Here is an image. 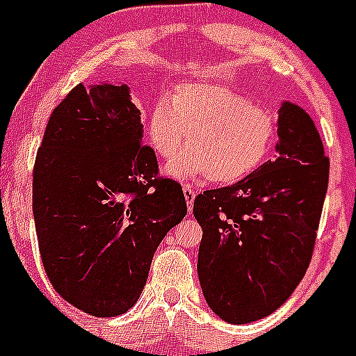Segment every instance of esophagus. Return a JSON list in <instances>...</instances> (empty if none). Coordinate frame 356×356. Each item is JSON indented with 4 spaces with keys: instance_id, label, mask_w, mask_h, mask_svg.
I'll return each mask as SVG.
<instances>
[{
    "instance_id": "esophagus-1",
    "label": "esophagus",
    "mask_w": 356,
    "mask_h": 356,
    "mask_svg": "<svg viewBox=\"0 0 356 356\" xmlns=\"http://www.w3.org/2000/svg\"><path fill=\"white\" fill-rule=\"evenodd\" d=\"M182 191H184V198H186V203H188V208L191 210L193 204H195V189H193L191 186H184Z\"/></svg>"
}]
</instances>
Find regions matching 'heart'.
Listing matches in <instances>:
<instances>
[{
    "label": "heart",
    "instance_id": "heart-1",
    "mask_svg": "<svg viewBox=\"0 0 356 356\" xmlns=\"http://www.w3.org/2000/svg\"><path fill=\"white\" fill-rule=\"evenodd\" d=\"M143 127L161 160L174 158L186 143L191 148L168 163L165 174L179 181L210 177L217 184H234L257 170L277 136L274 115L211 82L182 84L170 99H156Z\"/></svg>",
    "mask_w": 356,
    "mask_h": 356
}]
</instances>
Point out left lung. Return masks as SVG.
<instances>
[{
	"instance_id": "left-lung-1",
	"label": "left lung",
	"mask_w": 356,
	"mask_h": 356,
	"mask_svg": "<svg viewBox=\"0 0 356 356\" xmlns=\"http://www.w3.org/2000/svg\"><path fill=\"white\" fill-rule=\"evenodd\" d=\"M275 160L236 184L198 195V277L208 307L248 324L277 310L303 279L317 238L329 158L310 115L284 102Z\"/></svg>"
}]
</instances>
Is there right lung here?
I'll return each instance as SVG.
<instances>
[{
  "mask_svg": "<svg viewBox=\"0 0 356 356\" xmlns=\"http://www.w3.org/2000/svg\"><path fill=\"white\" fill-rule=\"evenodd\" d=\"M125 84H77L38 149L32 211L56 293L95 317L134 307L158 245L188 213L179 182L158 177Z\"/></svg>",
  "mask_w": 356,
  "mask_h": 356,
  "instance_id": "obj_1",
  "label": "right lung"
}]
</instances>
